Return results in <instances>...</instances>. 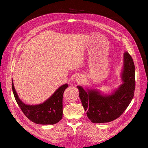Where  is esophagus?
<instances>
[{"mask_svg":"<svg viewBox=\"0 0 148 148\" xmlns=\"http://www.w3.org/2000/svg\"><path fill=\"white\" fill-rule=\"evenodd\" d=\"M83 76H78L77 77H76V83H83Z\"/></svg>","mask_w":148,"mask_h":148,"instance_id":"obj_1","label":"esophagus"}]
</instances>
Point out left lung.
Listing matches in <instances>:
<instances>
[{
  "mask_svg": "<svg viewBox=\"0 0 148 148\" xmlns=\"http://www.w3.org/2000/svg\"><path fill=\"white\" fill-rule=\"evenodd\" d=\"M121 79L123 83L110 94L101 93L97 89L77 86L84 111L92 123H102L117 119L132 100L136 85L135 65L128 52L124 53Z\"/></svg>",
  "mask_w": 148,
  "mask_h": 148,
  "instance_id": "obj_1",
  "label": "left lung"
}]
</instances>
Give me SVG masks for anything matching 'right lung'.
I'll return each mask as SVG.
<instances>
[{"mask_svg":"<svg viewBox=\"0 0 148 148\" xmlns=\"http://www.w3.org/2000/svg\"><path fill=\"white\" fill-rule=\"evenodd\" d=\"M68 86L67 83L63 84L49 99L41 103L28 105L19 98L12 79V92L18 105L30 121L40 125H54L62 118L63 94Z\"/></svg>","mask_w":148,"mask_h":148,"instance_id":"1","label":"right lung"}]
</instances>
